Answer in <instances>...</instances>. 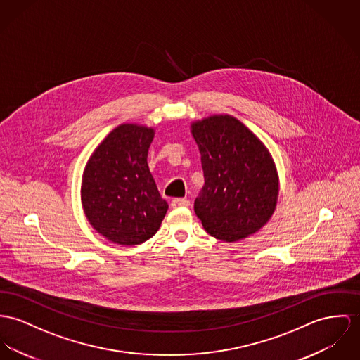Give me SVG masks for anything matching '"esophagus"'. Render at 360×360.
<instances>
[{
  "instance_id": "34e87169",
  "label": "esophagus",
  "mask_w": 360,
  "mask_h": 360,
  "mask_svg": "<svg viewBox=\"0 0 360 360\" xmlns=\"http://www.w3.org/2000/svg\"><path fill=\"white\" fill-rule=\"evenodd\" d=\"M191 205V201L186 200V198H174L171 201V207L172 208H179V207H189Z\"/></svg>"
}]
</instances>
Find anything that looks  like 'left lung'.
Listing matches in <instances>:
<instances>
[{
  "label": "left lung",
  "instance_id": "8db88e82",
  "mask_svg": "<svg viewBox=\"0 0 360 360\" xmlns=\"http://www.w3.org/2000/svg\"><path fill=\"white\" fill-rule=\"evenodd\" d=\"M191 133L201 155L204 186L194 212L212 237L234 243L259 231L277 207L274 159L237 117L221 113L194 120Z\"/></svg>",
  "mask_w": 360,
  "mask_h": 360
}]
</instances>
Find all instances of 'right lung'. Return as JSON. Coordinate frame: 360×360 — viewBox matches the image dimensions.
Segmentation results:
<instances>
[{
	"mask_svg": "<svg viewBox=\"0 0 360 360\" xmlns=\"http://www.w3.org/2000/svg\"><path fill=\"white\" fill-rule=\"evenodd\" d=\"M155 129L122 123L103 139L83 169L81 201L86 219L108 241L139 245L152 238L168 204L148 166Z\"/></svg>",
	"mask_w": 360,
	"mask_h": 360,
	"instance_id": "obj_1",
	"label": "right lung"
}]
</instances>
